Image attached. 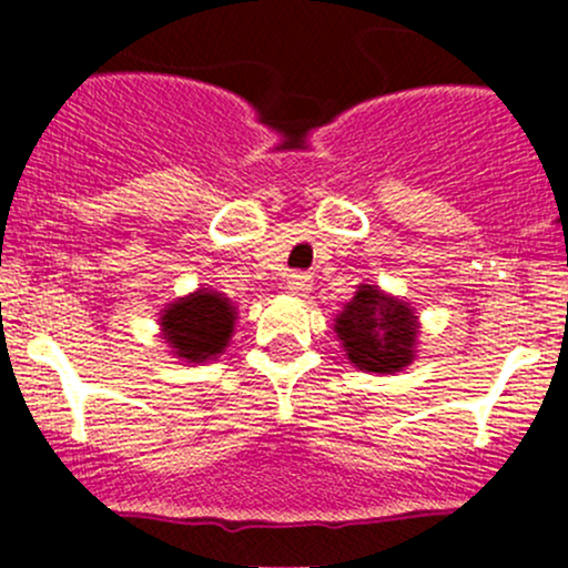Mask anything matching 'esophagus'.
Returning a JSON list of instances; mask_svg holds the SVG:
<instances>
[{
  "instance_id": "1",
  "label": "esophagus",
  "mask_w": 568,
  "mask_h": 568,
  "mask_svg": "<svg viewBox=\"0 0 568 568\" xmlns=\"http://www.w3.org/2000/svg\"><path fill=\"white\" fill-rule=\"evenodd\" d=\"M285 288H288L291 296H307L313 291V280L311 274H288V283H285Z\"/></svg>"
}]
</instances>
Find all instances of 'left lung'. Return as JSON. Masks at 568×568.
Instances as JSON below:
<instances>
[{"label": "left lung", "mask_w": 568, "mask_h": 568, "mask_svg": "<svg viewBox=\"0 0 568 568\" xmlns=\"http://www.w3.org/2000/svg\"><path fill=\"white\" fill-rule=\"evenodd\" d=\"M332 329L348 363L365 374H398L417 357L420 318L415 307L379 285L359 283Z\"/></svg>", "instance_id": "1"}]
</instances>
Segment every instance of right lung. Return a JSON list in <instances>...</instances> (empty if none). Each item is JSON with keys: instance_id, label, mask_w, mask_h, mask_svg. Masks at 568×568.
<instances>
[{"instance_id": "add662e5", "label": "right lung", "mask_w": 568, "mask_h": 568, "mask_svg": "<svg viewBox=\"0 0 568 568\" xmlns=\"http://www.w3.org/2000/svg\"><path fill=\"white\" fill-rule=\"evenodd\" d=\"M239 307L214 288H197L159 313L162 337L181 363L203 365L225 354L236 329Z\"/></svg>"}]
</instances>
